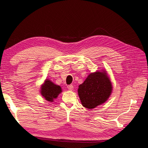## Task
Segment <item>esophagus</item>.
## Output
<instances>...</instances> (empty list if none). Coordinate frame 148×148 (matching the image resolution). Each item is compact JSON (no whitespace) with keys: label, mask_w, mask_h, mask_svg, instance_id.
<instances>
[{"label":"esophagus","mask_w":148,"mask_h":148,"mask_svg":"<svg viewBox=\"0 0 148 148\" xmlns=\"http://www.w3.org/2000/svg\"><path fill=\"white\" fill-rule=\"evenodd\" d=\"M67 88V89H69V90H73V89H74V86H73V85H68Z\"/></svg>","instance_id":"34e87169"}]
</instances>
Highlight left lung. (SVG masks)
I'll list each match as a JSON object with an SVG mask.
<instances>
[{"instance_id": "1", "label": "left lung", "mask_w": 148, "mask_h": 148, "mask_svg": "<svg viewBox=\"0 0 148 148\" xmlns=\"http://www.w3.org/2000/svg\"><path fill=\"white\" fill-rule=\"evenodd\" d=\"M112 84L106 72L90 74L79 86L78 94L84 107L93 109L105 103L112 92Z\"/></svg>"}]
</instances>
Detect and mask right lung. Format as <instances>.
<instances>
[{
	"label": "right lung",
	"instance_id": "1",
	"mask_svg": "<svg viewBox=\"0 0 148 148\" xmlns=\"http://www.w3.org/2000/svg\"><path fill=\"white\" fill-rule=\"evenodd\" d=\"M41 94L45 99L51 101L56 99L59 94L62 92V89L59 86L56 85L49 80H46L44 84L41 86Z\"/></svg>",
	"mask_w": 148,
	"mask_h": 148
}]
</instances>
